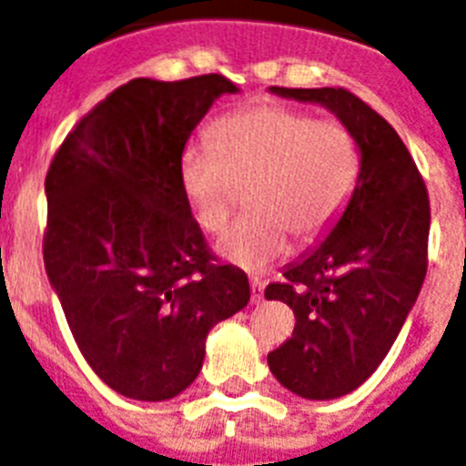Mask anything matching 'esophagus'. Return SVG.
<instances>
[{
	"label": "esophagus",
	"instance_id": "1",
	"mask_svg": "<svg viewBox=\"0 0 466 466\" xmlns=\"http://www.w3.org/2000/svg\"><path fill=\"white\" fill-rule=\"evenodd\" d=\"M250 289H252V303H262L264 298V281L259 277H250Z\"/></svg>",
	"mask_w": 466,
	"mask_h": 466
}]
</instances>
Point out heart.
I'll list each match as a JSON object with an SVG mask.
<instances>
[{
  "label": "heart",
  "instance_id": "heart-1",
  "mask_svg": "<svg viewBox=\"0 0 466 466\" xmlns=\"http://www.w3.org/2000/svg\"><path fill=\"white\" fill-rule=\"evenodd\" d=\"M211 147L187 144L177 180L197 223L221 233L248 189L252 214L233 223L218 250L245 269L289 252V236L312 243L351 204L363 175L359 137L339 117L259 103L218 117Z\"/></svg>",
  "mask_w": 466,
  "mask_h": 466
}]
</instances>
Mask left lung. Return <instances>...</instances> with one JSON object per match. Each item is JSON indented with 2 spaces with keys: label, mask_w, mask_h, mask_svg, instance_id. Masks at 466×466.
<instances>
[{
  "label": "left lung",
  "mask_w": 466,
  "mask_h": 466,
  "mask_svg": "<svg viewBox=\"0 0 466 466\" xmlns=\"http://www.w3.org/2000/svg\"><path fill=\"white\" fill-rule=\"evenodd\" d=\"M329 107L356 132L363 175L325 243L286 267L264 296L296 315L291 339L267 356L281 385L305 400L349 394L392 349L428 269L431 202L414 158L390 122L346 88H281Z\"/></svg>",
  "instance_id": "left-lung-1"
}]
</instances>
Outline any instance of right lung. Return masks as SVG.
<instances>
[{
    "label": "right lung",
    "instance_id": "right-lung-1",
    "mask_svg": "<svg viewBox=\"0 0 466 466\" xmlns=\"http://www.w3.org/2000/svg\"><path fill=\"white\" fill-rule=\"evenodd\" d=\"M221 74L132 79L66 134L45 195V271L93 373L129 400L163 401L202 370L211 327L250 284L221 264L192 218L177 158L218 96Z\"/></svg>",
    "mask_w": 466,
    "mask_h": 466
}]
</instances>
